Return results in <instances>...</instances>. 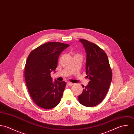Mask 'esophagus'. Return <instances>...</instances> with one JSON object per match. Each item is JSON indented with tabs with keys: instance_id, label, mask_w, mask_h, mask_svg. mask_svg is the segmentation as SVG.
Returning <instances> with one entry per match:
<instances>
[{
	"instance_id": "1",
	"label": "esophagus",
	"mask_w": 134,
	"mask_h": 134,
	"mask_svg": "<svg viewBox=\"0 0 134 134\" xmlns=\"http://www.w3.org/2000/svg\"><path fill=\"white\" fill-rule=\"evenodd\" d=\"M67 85H68V86H72V85H73V83H71V82H68V83H67Z\"/></svg>"
}]
</instances>
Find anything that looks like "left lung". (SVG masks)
<instances>
[{"label": "left lung", "instance_id": "left-lung-1", "mask_svg": "<svg viewBox=\"0 0 134 134\" xmlns=\"http://www.w3.org/2000/svg\"><path fill=\"white\" fill-rule=\"evenodd\" d=\"M86 52V74L90 80L83 92L79 96L82 105L92 107L105 98L112 78V70L105 52L99 47L85 40H80Z\"/></svg>", "mask_w": 134, "mask_h": 134}]
</instances>
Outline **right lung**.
Wrapping results in <instances>:
<instances>
[{"label":"right lung","mask_w":134,"mask_h":134,"mask_svg":"<svg viewBox=\"0 0 134 134\" xmlns=\"http://www.w3.org/2000/svg\"><path fill=\"white\" fill-rule=\"evenodd\" d=\"M69 46L59 42H49L32 50L25 65L24 76L30 94L41 108L50 109L61 101L65 81L53 82L50 73L55 72L60 53Z\"/></svg>","instance_id":"right-lung-1"}]
</instances>
